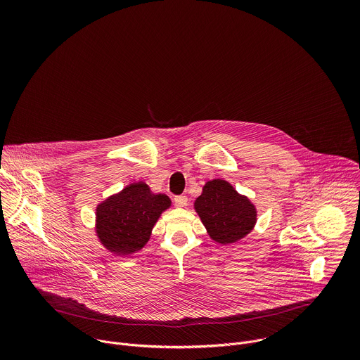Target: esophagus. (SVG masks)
I'll return each mask as SVG.
<instances>
[{
    "label": "esophagus",
    "mask_w": 360,
    "mask_h": 360,
    "mask_svg": "<svg viewBox=\"0 0 360 360\" xmlns=\"http://www.w3.org/2000/svg\"><path fill=\"white\" fill-rule=\"evenodd\" d=\"M174 202H175L176 207H179V208H184V207H186V203H188V198H186V196H184V195H178V196H175V198H174Z\"/></svg>",
    "instance_id": "esophagus-1"
}]
</instances>
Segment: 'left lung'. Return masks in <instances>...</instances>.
I'll return each instance as SVG.
<instances>
[{
  "label": "left lung",
  "mask_w": 360,
  "mask_h": 360,
  "mask_svg": "<svg viewBox=\"0 0 360 360\" xmlns=\"http://www.w3.org/2000/svg\"><path fill=\"white\" fill-rule=\"evenodd\" d=\"M193 210L210 238L221 245L243 239L258 221L255 203L222 178L203 185L202 193L193 202Z\"/></svg>",
  "instance_id": "obj_1"
}]
</instances>
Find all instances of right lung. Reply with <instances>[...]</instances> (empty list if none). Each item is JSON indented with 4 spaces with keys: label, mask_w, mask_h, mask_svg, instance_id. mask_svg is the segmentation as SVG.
I'll use <instances>...</instances> for the list:
<instances>
[{
    "label": "right lung",
    "mask_w": 360,
    "mask_h": 360,
    "mask_svg": "<svg viewBox=\"0 0 360 360\" xmlns=\"http://www.w3.org/2000/svg\"><path fill=\"white\" fill-rule=\"evenodd\" d=\"M171 203L169 196L152 193L145 182H131L96 205L95 235L110 253L134 255L148 243L153 226Z\"/></svg>",
    "instance_id": "obj_1"
}]
</instances>
